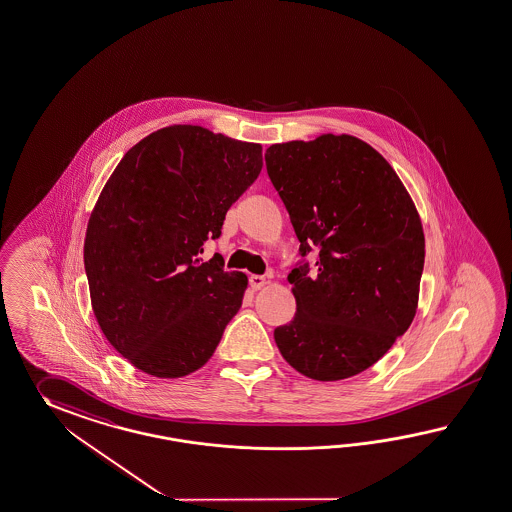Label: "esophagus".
Wrapping results in <instances>:
<instances>
[{
    "instance_id": "1",
    "label": "esophagus",
    "mask_w": 512,
    "mask_h": 512,
    "mask_svg": "<svg viewBox=\"0 0 512 512\" xmlns=\"http://www.w3.org/2000/svg\"><path fill=\"white\" fill-rule=\"evenodd\" d=\"M264 285H266V279H264L262 275H251L250 287L253 288V290H261Z\"/></svg>"
}]
</instances>
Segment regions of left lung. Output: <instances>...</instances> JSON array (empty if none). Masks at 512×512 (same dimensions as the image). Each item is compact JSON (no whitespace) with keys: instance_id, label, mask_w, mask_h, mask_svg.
Segmentation results:
<instances>
[{"instance_id":"8db88e82","label":"left lung","mask_w":512,"mask_h":512,"mask_svg":"<svg viewBox=\"0 0 512 512\" xmlns=\"http://www.w3.org/2000/svg\"><path fill=\"white\" fill-rule=\"evenodd\" d=\"M264 161L301 255L287 277L296 314L275 327V344L311 379L361 374L416 314L425 257L416 207L392 166L359 138L274 144ZM312 245L321 255L311 276Z\"/></svg>"}]
</instances>
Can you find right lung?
<instances>
[{
    "mask_svg": "<svg viewBox=\"0 0 512 512\" xmlns=\"http://www.w3.org/2000/svg\"><path fill=\"white\" fill-rule=\"evenodd\" d=\"M262 168L259 144L170 125L127 151L88 220L92 309L113 348L155 377L209 361L248 277L201 262L229 207Z\"/></svg>",
    "mask_w": 512,
    "mask_h": 512,
    "instance_id": "right-lung-1",
    "label": "right lung"
}]
</instances>
